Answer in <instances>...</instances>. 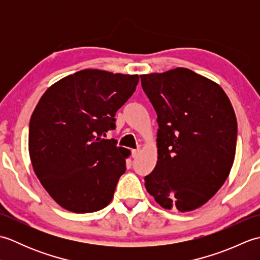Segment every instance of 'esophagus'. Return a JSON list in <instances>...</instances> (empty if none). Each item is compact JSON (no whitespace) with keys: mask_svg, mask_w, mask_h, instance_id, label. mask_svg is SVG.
Returning <instances> with one entry per match:
<instances>
[{"mask_svg":"<svg viewBox=\"0 0 260 260\" xmlns=\"http://www.w3.org/2000/svg\"><path fill=\"white\" fill-rule=\"evenodd\" d=\"M141 152L140 148H136V150H132V156L133 157H136L137 155H139V153Z\"/></svg>","mask_w":260,"mask_h":260,"instance_id":"34e87169","label":"esophagus"}]
</instances>
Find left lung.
Here are the masks:
<instances>
[{
    "instance_id": "8db88e82",
    "label": "left lung",
    "mask_w": 260,
    "mask_h": 260,
    "mask_svg": "<svg viewBox=\"0 0 260 260\" xmlns=\"http://www.w3.org/2000/svg\"><path fill=\"white\" fill-rule=\"evenodd\" d=\"M157 114V163L145 187L164 209L192 211L227 180L237 119L222 88L186 68L141 76Z\"/></svg>"
}]
</instances>
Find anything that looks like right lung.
Segmentation results:
<instances>
[{
    "mask_svg": "<svg viewBox=\"0 0 260 260\" xmlns=\"http://www.w3.org/2000/svg\"><path fill=\"white\" fill-rule=\"evenodd\" d=\"M139 80V75L85 69L60 79L40 98L30 119V158L60 207L88 213L112 201L131 152L103 136L115 129L116 112Z\"/></svg>",
    "mask_w": 260,
    "mask_h": 260,
    "instance_id": "1",
    "label": "right lung"
}]
</instances>
